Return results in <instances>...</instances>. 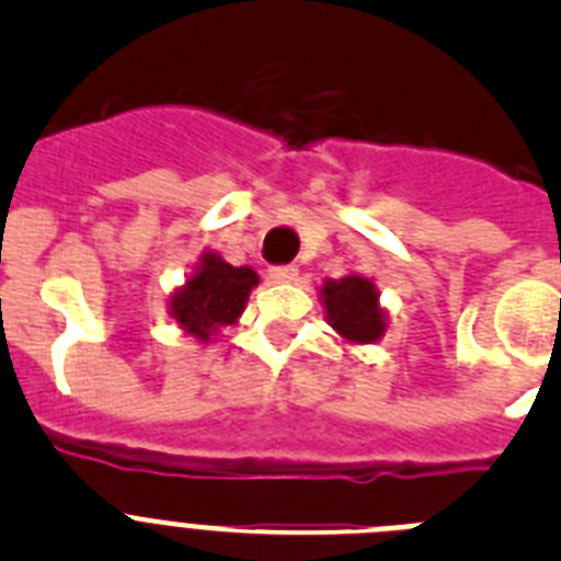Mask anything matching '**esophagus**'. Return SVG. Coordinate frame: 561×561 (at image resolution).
I'll list each match as a JSON object with an SVG mask.
<instances>
[{"label": "esophagus", "mask_w": 561, "mask_h": 561, "mask_svg": "<svg viewBox=\"0 0 561 561\" xmlns=\"http://www.w3.org/2000/svg\"><path fill=\"white\" fill-rule=\"evenodd\" d=\"M270 277H272V284H295L297 266H272Z\"/></svg>", "instance_id": "34e87169"}]
</instances>
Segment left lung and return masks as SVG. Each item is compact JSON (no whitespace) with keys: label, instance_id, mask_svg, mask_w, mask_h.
Segmentation results:
<instances>
[{"label":"left lung","instance_id":"obj_1","mask_svg":"<svg viewBox=\"0 0 561 561\" xmlns=\"http://www.w3.org/2000/svg\"><path fill=\"white\" fill-rule=\"evenodd\" d=\"M325 320L351 345L379 342L388 331V311L379 304V289L370 277L345 275L340 280L329 277L320 286Z\"/></svg>","mask_w":561,"mask_h":561}]
</instances>
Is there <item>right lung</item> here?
I'll list each match as a JSON object with an SVG mask.
<instances>
[{"instance_id":"add662e5","label":"right lung","mask_w":561,"mask_h":561,"mask_svg":"<svg viewBox=\"0 0 561 561\" xmlns=\"http://www.w3.org/2000/svg\"><path fill=\"white\" fill-rule=\"evenodd\" d=\"M257 286L252 266L227 264L219 252H202L191 277L168 297V314L185 334L210 342L221 325L238 323L250 291Z\"/></svg>"}]
</instances>
